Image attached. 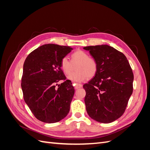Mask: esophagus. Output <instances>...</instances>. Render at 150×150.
Returning a JSON list of instances; mask_svg holds the SVG:
<instances>
[{
	"label": "esophagus",
	"mask_w": 150,
	"mask_h": 150,
	"mask_svg": "<svg viewBox=\"0 0 150 150\" xmlns=\"http://www.w3.org/2000/svg\"><path fill=\"white\" fill-rule=\"evenodd\" d=\"M82 87H83V85H82V84H77L76 86V87H75V89H79V88H82Z\"/></svg>",
	"instance_id": "34e87169"
}]
</instances>
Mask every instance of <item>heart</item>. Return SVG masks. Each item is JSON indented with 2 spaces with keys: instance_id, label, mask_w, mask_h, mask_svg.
<instances>
[{
  "instance_id": "heart-1",
  "label": "heart",
  "mask_w": 150,
  "mask_h": 150,
  "mask_svg": "<svg viewBox=\"0 0 150 150\" xmlns=\"http://www.w3.org/2000/svg\"><path fill=\"white\" fill-rule=\"evenodd\" d=\"M72 63L66 57H63L61 61V67L67 75L71 73L72 64H78L76 70L77 72L69 76V79L76 83H81L88 78H92L96 75L98 71V64L94 59L89 57L88 54L83 51H77L72 54Z\"/></svg>"
}]
</instances>
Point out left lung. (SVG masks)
I'll return each mask as SVG.
<instances>
[{"instance_id":"obj_1","label":"left lung","mask_w":150,"mask_h":150,"mask_svg":"<svg viewBox=\"0 0 150 150\" xmlns=\"http://www.w3.org/2000/svg\"><path fill=\"white\" fill-rule=\"evenodd\" d=\"M83 49L98 64L96 75L83 85L86 111L94 120L110 123L122 115L132 94V69L124 54L108 45Z\"/></svg>"}]
</instances>
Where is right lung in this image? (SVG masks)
Instances as JSON below:
<instances>
[{
	"label": "right lung",
	"mask_w": 150,
	"mask_h": 150,
	"mask_svg": "<svg viewBox=\"0 0 150 150\" xmlns=\"http://www.w3.org/2000/svg\"><path fill=\"white\" fill-rule=\"evenodd\" d=\"M72 49L69 46L44 44L30 52L24 61L21 83L24 99L40 121L54 123L69 112L74 89L71 81L66 79L61 61ZM60 81L63 83L58 85Z\"/></svg>",
	"instance_id": "add662e5"
}]
</instances>
